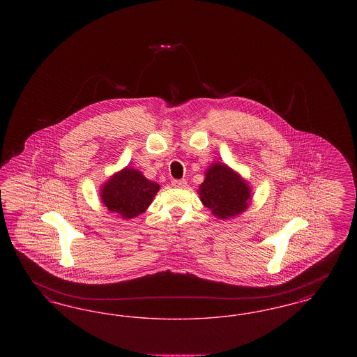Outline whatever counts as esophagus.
I'll use <instances>...</instances> for the list:
<instances>
[{
	"instance_id": "obj_1",
	"label": "esophagus",
	"mask_w": 357,
	"mask_h": 357,
	"mask_svg": "<svg viewBox=\"0 0 357 357\" xmlns=\"http://www.w3.org/2000/svg\"><path fill=\"white\" fill-rule=\"evenodd\" d=\"M186 179H174L172 182H171V185L174 187H178V188H183V187L186 186Z\"/></svg>"
}]
</instances>
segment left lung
<instances>
[{
    "label": "left lung",
    "instance_id": "8db88e82",
    "mask_svg": "<svg viewBox=\"0 0 357 357\" xmlns=\"http://www.w3.org/2000/svg\"><path fill=\"white\" fill-rule=\"evenodd\" d=\"M198 194L202 204L220 220L243 213L252 199L249 183L223 163H213L206 170Z\"/></svg>",
    "mask_w": 357,
    "mask_h": 357
}]
</instances>
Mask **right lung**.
I'll list each match as a JSON object with an SVG mask.
<instances>
[{
  "mask_svg": "<svg viewBox=\"0 0 357 357\" xmlns=\"http://www.w3.org/2000/svg\"><path fill=\"white\" fill-rule=\"evenodd\" d=\"M159 188L158 183L149 181L140 171L126 167L102 185L100 198L111 213L131 220L147 210Z\"/></svg>",
  "mask_w": 357,
  "mask_h": 357,
  "instance_id": "add662e5",
  "label": "right lung"
}]
</instances>
